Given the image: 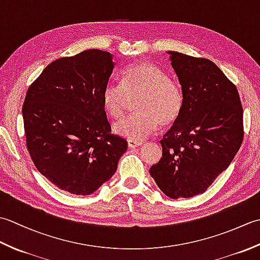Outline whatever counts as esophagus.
<instances>
[{
  "label": "esophagus",
  "mask_w": 260,
  "mask_h": 260,
  "mask_svg": "<svg viewBox=\"0 0 260 260\" xmlns=\"http://www.w3.org/2000/svg\"><path fill=\"white\" fill-rule=\"evenodd\" d=\"M143 144L142 142H137V141H127V145H128L129 148H135V147H140Z\"/></svg>",
  "instance_id": "esophagus-1"
}]
</instances>
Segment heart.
I'll return each instance as SVG.
<instances>
[{
    "label": "heart",
    "mask_w": 260,
    "mask_h": 260,
    "mask_svg": "<svg viewBox=\"0 0 260 260\" xmlns=\"http://www.w3.org/2000/svg\"><path fill=\"white\" fill-rule=\"evenodd\" d=\"M140 96L137 114L118 120L114 133L131 141L144 140L159 124L169 126L178 119L183 107V92L175 81L155 63L139 62L121 73V85L108 82L102 93V105L110 117H123L128 98Z\"/></svg>",
    "instance_id": "b5f03b06"
}]
</instances>
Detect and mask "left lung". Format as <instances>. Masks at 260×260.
Here are the masks:
<instances>
[{
    "label": "left lung",
    "mask_w": 260,
    "mask_h": 260,
    "mask_svg": "<svg viewBox=\"0 0 260 260\" xmlns=\"http://www.w3.org/2000/svg\"><path fill=\"white\" fill-rule=\"evenodd\" d=\"M183 92V107L159 141L162 157L150 174L165 196L206 192L227 170L244 139L237 87L211 60L168 51Z\"/></svg>",
    "instance_id": "obj_1"
}]
</instances>
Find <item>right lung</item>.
<instances>
[{"mask_svg":"<svg viewBox=\"0 0 260 260\" xmlns=\"http://www.w3.org/2000/svg\"><path fill=\"white\" fill-rule=\"evenodd\" d=\"M114 67L112 53L88 49L54 60L26 91L22 116L32 161L71 194L95 192L127 150L123 137L110 134L102 105Z\"/></svg>","mask_w":260,"mask_h":260,"instance_id":"obj_1","label":"right lung"}]
</instances>
